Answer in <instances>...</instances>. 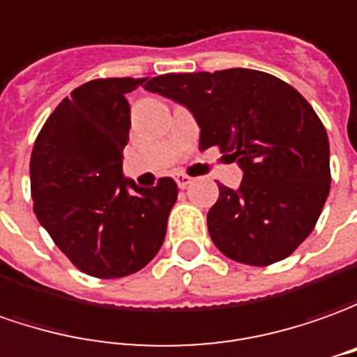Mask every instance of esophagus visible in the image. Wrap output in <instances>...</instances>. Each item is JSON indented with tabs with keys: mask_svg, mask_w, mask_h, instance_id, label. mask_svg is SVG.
<instances>
[{
	"mask_svg": "<svg viewBox=\"0 0 357 357\" xmlns=\"http://www.w3.org/2000/svg\"><path fill=\"white\" fill-rule=\"evenodd\" d=\"M191 181H193V179L189 178V176H185V174H178V176H176V183H178L179 189H185Z\"/></svg>",
	"mask_w": 357,
	"mask_h": 357,
	"instance_id": "1",
	"label": "esophagus"
}]
</instances>
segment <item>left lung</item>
<instances>
[{
	"instance_id": "1",
	"label": "left lung",
	"mask_w": 357,
	"mask_h": 357,
	"mask_svg": "<svg viewBox=\"0 0 357 357\" xmlns=\"http://www.w3.org/2000/svg\"><path fill=\"white\" fill-rule=\"evenodd\" d=\"M144 89L188 107L201 128L199 148L219 146L244 174L238 189L219 183L207 213L215 246L248 266L291 256L331 191L328 137L309 101L280 77L248 68L164 74Z\"/></svg>"
}]
</instances>
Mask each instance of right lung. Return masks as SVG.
<instances>
[{"label": "right lung", "instance_id": "right-lung-1", "mask_svg": "<svg viewBox=\"0 0 357 357\" xmlns=\"http://www.w3.org/2000/svg\"><path fill=\"white\" fill-rule=\"evenodd\" d=\"M146 77L91 79L46 119L31 154L38 222L77 270L113 280L142 270L166 238L178 185L138 188L123 176L128 142L127 93Z\"/></svg>", "mask_w": 357, "mask_h": 357}]
</instances>
